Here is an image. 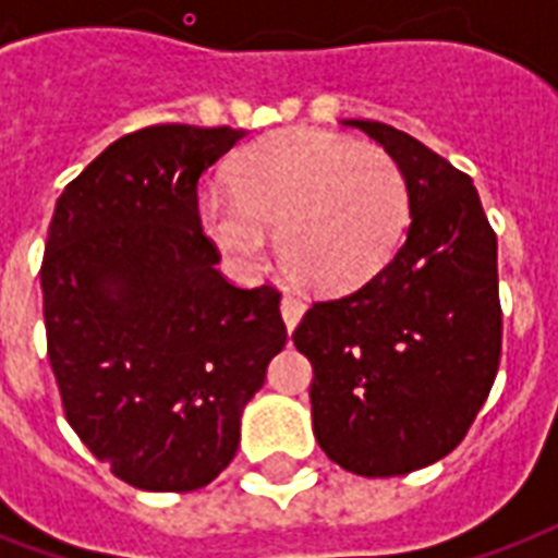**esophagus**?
I'll return each mask as SVG.
<instances>
[{"label": "esophagus", "instance_id": "1", "mask_svg": "<svg viewBox=\"0 0 558 558\" xmlns=\"http://www.w3.org/2000/svg\"><path fill=\"white\" fill-rule=\"evenodd\" d=\"M306 304L301 301V298L295 295H283V301H280V315H283V322H287V330H295L298 322H301V315H304Z\"/></svg>", "mask_w": 558, "mask_h": 558}]
</instances>
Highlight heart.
Returning a JSON list of instances; mask_svg holds the SVG:
<instances>
[{
	"label": "heart",
	"instance_id": "obj_1",
	"mask_svg": "<svg viewBox=\"0 0 558 558\" xmlns=\"http://www.w3.org/2000/svg\"><path fill=\"white\" fill-rule=\"evenodd\" d=\"M199 217L240 269L263 266L271 234H280V260L292 278L322 292H348L397 248L408 182L390 153L298 126L248 147L234 165V187H210Z\"/></svg>",
	"mask_w": 558,
	"mask_h": 558
}]
</instances>
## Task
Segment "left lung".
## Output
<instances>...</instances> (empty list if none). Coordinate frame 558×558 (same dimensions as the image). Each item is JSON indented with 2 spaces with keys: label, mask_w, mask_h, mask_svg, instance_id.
I'll use <instances>...</instances> for the list:
<instances>
[{
  "label": "left lung",
  "mask_w": 558,
  "mask_h": 558,
  "mask_svg": "<svg viewBox=\"0 0 558 558\" xmlns=\"http://www.w3.org/2000/svg\"><path fill=\"white\" fill-rule=\"evenodd\" d=\"M405 173L411 226L348 295L315 301L292 332L310 359L313 432L353 475L446 458L475 423L501 359L498 240L466 173L402 130L350 118Z\"/></svg>",
  "instance_id": "obj_1"
}]
</instances>
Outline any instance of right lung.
<instances>
[{
  "mask_svg": "<svg viewBox=\"0 0 558 558\" xmlns=\"http://www.w3.org/2000/svg\"><path fill=\"white\" fill-rule=\"evenodd\" d=\"M243 135H124L65 185L48 226L39 283L65 420L135 489L208 486L287 344L278 289L228 283L202 234L199 177Z\"/></svg>",
  "mask_w": 558,
  "mask_h": 558,
  "instance_id": "1",
  "label": "right lung"
}]
</instances>
